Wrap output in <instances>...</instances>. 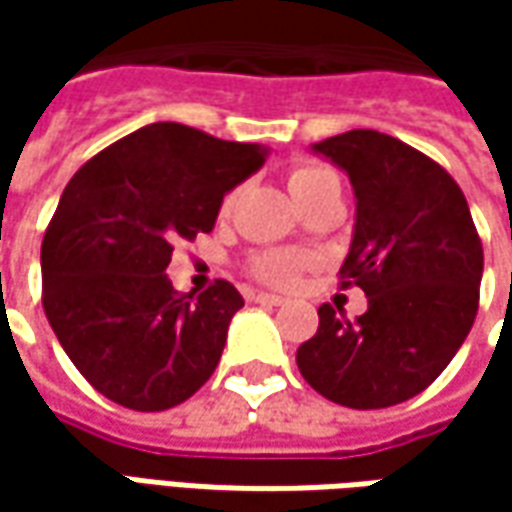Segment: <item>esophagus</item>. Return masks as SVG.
I'll use <instances>...</instances> for the list:
<instances>
[{
  "instance_id": "34e87169",
  "label": "esophagus",
  "mask_w": 512,
  "mask_h": 512,
  "mask_svg": "<svg viewBox=\"0 0 512 512\" xmlns=\"http://www.w3.org/2000/svg\"><path fill=\"white\" fill-rule=\"evenodd\" d=\"M250 299H253V302H259V305H270V307L285 305V299H282V296H270V293H250Z\"/></svg>"
}]
</instances>
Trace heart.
Returning <instances> with one entry per match:
<instances>
[{"label":"heart","instance_id":"1","mask_svg":"<svg viewBox=\"0 0 512 512\" xmlns=\"http://www.w3.org/2000/svg\"><path fill=\"white\" fill-rule=\"evenodd\" d=\"M287 187L290 193L296 196V202L305 207L310 205L313 199L325 196L330 190H342V182H339V173L330 168V165H322V162H313V159H302L296 165H290L287 170ZM233 202V196H227L222 210H227ZM305 259L296 256V253H282V250H265V253H256L250 262H247V273L259 282L273 287H290L305 270Z\"/></svg>","mask_w":512,"mask_h":512}]
</instances>
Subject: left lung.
Segmentation results:
<instances>
[{
    "instance_id": "1",
    "label": "left lung",
    "mask_w": 512,
    "mask_h": 512,
    "mask_svg": "<svg viewBox=\"0 0 512 512\" xmlns=\"http://www.w3.org/2000/svg\"><path fill=\"white\" fill-rule=\"evenodd\" d=\"M347 170L356 233L339 287H362L353 322L319 307V330L296 350L305 382L330 402L379 410L407 402L467 339L484 250L462 187L447 170L379 130H347L313 145Z\"/></svg>"
}]
</instances>
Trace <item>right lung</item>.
Returning a JSON list of instances; mask_svg holds the SVG:
<instances>
[{"label": "right lung", "instance_id": "right-lung-1", "mask_svg": "<svg viewBox=\"0 0 512 512\" xmlns=\"http://www.w3.org/2000/svg\"><path fill=\"white\" fill-rule=\"evenodd\" d=\"M262 165L259 145L156 122L73 173L42 239V307L110 402L159 413L213 376L245 299L225 279L179 293L165 267L173 245L210 233L227 190Z\"/></svg>", "mask_w": 512, "mask_h": 512}]
</instances>
